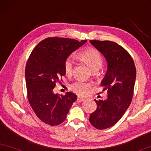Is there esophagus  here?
Instances as JSON below:
<instances>
[{"mask_svg":"<svg viewBox=\"0 0 151 151\" xmlns=\"http://www.w3.org/2000/svg\"><path fill=\"white\" fill-rule=\"evenodd\" d=\"M85 98H83V97H78L77 99H76V101H77V103H81V102H83V101H85Z\"/></svg>","mask_w":151,"mask_h":151,"instance_id":"1","label":"esophagus"}]
</instances>
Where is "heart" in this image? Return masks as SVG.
Masks as SVG:
<instances>
[{
    "mask_svg": "<svg viewBox=\"0 0 151 151\" xmlns=\"http://www.w3.org/2000/svg\"><path fill=\"white\" fill-rule=\"evenodd\" d=\"M77 57L81 60L87 64L93 71H97L101 68L104 60L101 54L97 49L92 47H88L85 49L77 55ZM73 62L70 60H67L64 63V72L66 75H70L73 71ZM91 85L89 83L82 81H77L72 85V89L80 95L87 94Z\"/></svg>",
    "mask_w": 151,
    "mask_h": 151,
    "instance_id": "b5f03b06",
    "label": "heart"
}]
</instances>
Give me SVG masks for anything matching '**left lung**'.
<instances>
[{
	"instance_id": "left-lung-1",
	"label": "left lung",
	"mask_w": 151,
	"mask_h": 151,
	"mask_svg": "<svg viewBox=\"0 0 151 151\" xmlns=\"http://www.w3.org/2000/svg\"><path fill=\"white\" fill-rule=\"evenodd\" d=\"M106 58L107 70L101 81L107 90L106 100H95L97 109L90 115L91 125L99 130L111 127L121 119L131 104L136 76V67L130 54L111 41L90 40Z\"/></svg>"
}]
</instances>
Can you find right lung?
I'll return each instance as SVG.
<instances>
[{
	"mask_svg": "<svg viewBox=\"0 0 151 151\" xmlns=\"http://www.w3.org/2000/svg\"><path fill=\"white\" fill-rule=\"evenodd\" d=\"M87 42L63 37H47L32 50L25 67L29 103L43 122L57 126L65 120L77 96L67 92L54 93L56 83L65 75L64 63L72 52Z\"/></svg>",
	"mask_w": 151,
	"mask_h": 151,
	"instance_id": "obj_1",
	"label": "right lung"
}]
</instances>
